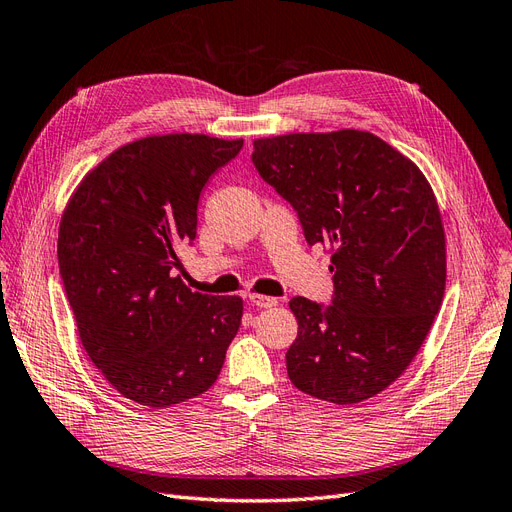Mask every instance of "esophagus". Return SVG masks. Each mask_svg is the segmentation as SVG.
I'll list each match as a JSON object with an SVG mask.
<instances>
[{
    "instance_id": "obj_1",
    "label": "esophagus",
    "mask_w": 512,
    "mask_h": 512,
    "mask_svg": "<svg viewBox=\"0 0 512 512\" xmlns=\"http://www.w3.org/2000/svg\"><path fill=\"white\" fill-rule=\"evenodd\" d=\"M250 303L256 305V307H275L277 305V299L273 297H265V294H256L252 292L250 294Z\"/></svg>"
}]
</instances>
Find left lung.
I'll return each mask as SVG.
<instances>
[{
	"label": "left lung",
	"instance_id": "obj_1",
	"mask_svg": "<svg viewBox=\"0 0 512 512\" xmlns=\"http://www.w3.org/2000/svg\"><path fill=\"white\" fill-rule=\"evenodd\" d=\"M260 177L297 211L309 245L331 250L333 305L290 299L286 352L299 391L337 406L393 384L421 350L446 286L438 200L404 153L371 132L256 138Z\"/></svg>",
	"mask_w": 512,
	"mask_h": 512
}]
</instances>
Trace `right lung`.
<instances>
[{
    "label": "right lung",
    "instance_id": "1",
    "mask_svg": "<svg viewBox=\"0 0 512 512\" xmlns=\"http://www.w3.org/2000/svg\"><path fill=\"white\" fill-rule=\"evenodd\" d=\"M243 147L207 134L147 136L83 177L59 224L57 258L81 344L115 389L168 408L218 380L243 299L192 292L173 269L196 239L198 198Z\"/></svg>",
    "mask_w": 512,
    "mask_h": 512
}]
</instances>
